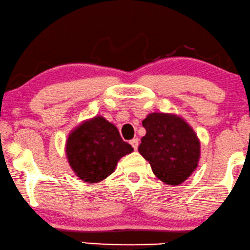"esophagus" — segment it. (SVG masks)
Returning a JSON list of instances; mask_svg holds the SVG:
<instances>
[{
	"label": "esophagus",
	"mask_w": 250,
	"mask_h": 250,
	"mask_svg": "<svg viewBox=\"0 0 250 250\" xmlns=\"http://www.w3.org/2000/svg\"><path fill=\"white\" fill-rule=\"evenodd\" d=\"M130 145H131L133 147V149H137L138 148V145H139V139L138 138H133L130 140Z\"/></svg>",
	"instance_id": "esophagus-1"
}]
</instances>
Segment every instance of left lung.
<instances>
[{
	"label": "left lung",
	"instance_id": "1",
	"mask_svg": "<svg viewBox=\"0 0 250 250\" xmlns=\"http://www.w3.org/2000/svg\"><path fill=\"white\" fill-rule=\"evenodd\" d=\"M146 135L138 147L154 174L167 185H180L194 172L199 161L196 133L181 118L152 113L143 121Z\"/></svg>",
	"mask_w": 250,
	"mask_h": 250
}]
</instances>
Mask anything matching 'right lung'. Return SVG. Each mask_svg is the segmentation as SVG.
Instances as JSON below:
<instances>
[{"label":"right lung","instance_id":"obj_1","mask_svg":"<svg viewBox=\"0 0 250 250\" xmlns=\"http://www.w3.org/2000/svg\"><path fill=\"white\" fill-rule=\"evenodd\" d=\"M65 150L70 167L79 179L95 184L107 178L118 161L133 148L122 140L117 126L95 117L70 133Z\"/></svg>","mask_w":250,"mask_h":250}]
</instances>
